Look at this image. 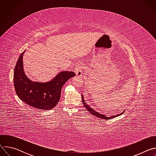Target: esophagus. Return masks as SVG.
Segmentation results:
<instances>
[{
    "instance_id": "obj_1",
    "label": "esophagus",
    "mask_w": 156,
    "mask_h": 156,
    "mask_svg": "<svg viewBox=\"0 0 156 156\" xmlns=\"http://www.w3.org/2000/svg\"><path fill=\"white\" fill-rule=\"evenodd\" d=\"M83 66L82 64H78L75 69V73L77 76H81L83 74Z\"/></svg>"
}]
</instances>
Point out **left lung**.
<instances>
[{"label":"left lung","instance_id":"1","mask_svg":"<svg viewBox=\"0 0 156 156\" xmlns=\"http://www.w3.org/2000/svg\"><path fill=\"white\" fill-rule=\"evenodd\" d=\"M81 97H82V102H83V104L84 106L85 107V108L87 110V111H89V112H90V114H91L93 115L94 116L97 117H98V118L102 119H105V120H109V119H113V118H114V117H116V116H119V115H122V114L125 112V110H124V111H123L122 113H121V114H118V115H112V116H111V117H106L105 115L101 114H99V112H96V111H95L94 110H93L90 105H88L84 102L83 95H81Z\"/></svg>","mask_w":156,"mask_h":156}]
</instances>
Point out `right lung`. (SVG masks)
Wrapping results in <instances>:
<instances>
[{
  "mask_svg": "<svg viewBox=\"0 0 156 156\" xmlns=\"http://www.w3.org/2000/svg\"><path fill=\"white\" fill-rule=\"evenodd\" d=\"M21 53L16 63L13 82L18 98L26 104L42 110L53 108L60 100L61 90L68 80L75 76L73 72L64 71L46 83L34 82L28 78L23 71Z\"/></svg>",
  "mask_w": 156,
  "mask_h": 156,
  "instance_id": "right-lung-1",
  "label": "right lung"
}]
</instances>
